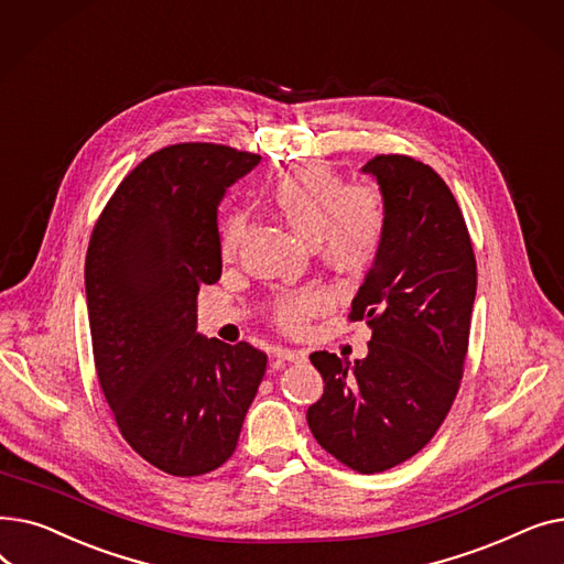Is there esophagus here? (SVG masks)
<instances>
[{
	"label": "esophagus",
	"instance_id": "1",
	"mask_svg": "<svg viewBox=\"0 0 564 564\" xmlns=\"http://www.w3.org/2000/svg\"><path fill=\"white\" fill-rule=\"evenodd\" d=\"M276 357H279L281 361L302 364V361H306V351H302V349H290V347H279V349H276Z\"/></svg>",
	"mask_w": 564,
	"mask_h": 564
}]
</instances>
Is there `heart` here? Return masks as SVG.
Returning <instances> with one entry per match:
<instances>
[{
    "instance_id": "1",
    "label": "heart",
    "mask_w": 564,
    "mask_h": 564,
    "mask_svg": "<svg viewBox=\"0 0 564 564\" xmlns=\"http://www.w3.org/2000/svg\"><path fill=\"white\" fill-rule=\"evenodd\" d=\"M267 200L294 232L315 245L322 260L340 272L364 270L381 247L387 228L381 194L372 187H347L327 164H306L279 175ZM242 230L240 217L224 224L219 237L224 258L237 251ZM327 306V292L304 290L279 302L276 319L288 332H302L304 324Z\"/></svg>"
}]
</instances>
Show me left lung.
Returning <instances> with one entry per match:
<instances>
[{"label":"left lung","instance_id":"obj_1","mask_svg":"<svg viewBox=\"0 0 564 564\" xmlns=\"http://www.w3.org/2000/svg\"><path fill=\"white\" fill-rule=\"evenodd\" d=\"M361 173L387 207L381 247L351 300V319L366 317L372 338L354 364L311 354L324 393L306 421L338 462L379 473L416 455L453 406L478 272L459 205L432 166L377 155Z\"/></svg>","mask_w":564,"mask_h":564}]
</instances>
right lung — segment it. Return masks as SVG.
Here are the masks:
<instances>
[{"instance_id": "add662e5", "label": "right lung", "mask_w": 564, "mask_h": 564, "mask_svg": "<svg viewBox=\"0 0 564 564\" xmlns=\"http://www.w3.org/2000/svg\"><path fill=\"white\" fill-rule=\"evenodd\" d=\"M260 155L177 143L118 185L86 251L84 285L102 393L132 451L181 478L237 446L267 357L196 332V294L221 276L217 207Z\"/></svg>"}]
</instances>
